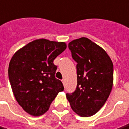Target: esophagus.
Instances as JSON below:
<instances>
[{
	"label": "esophagus",
	"mask_w": 129,
	"mask_h": 129,
	"mask_svg": "<svg viewBox=\"0 0 129 129\" xmlns=\"http://www.w3.org/2000/svg\"><path fill=\"white\" fill-rule=\"evenodd\" d=\"M62 82L63 85H64V86H65V80L62 79Z\"/></svg>",
	"instance_id": "1"
}]
</instances>
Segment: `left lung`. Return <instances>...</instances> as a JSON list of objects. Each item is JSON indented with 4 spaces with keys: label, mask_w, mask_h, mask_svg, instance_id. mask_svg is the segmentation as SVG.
<instances>
[{
    "label": "left lung",
    "mask_w": 129,
    "mask_h": 129,
    "mask_svg": "<svg viewBox=\"0 0 129 129\" xmlns=\"http://www.w3.org/2000/svg\"><path fill=\"white\" fill-rule=\"evenodd\" d=\"M77 62V86L67 93L72 110L81 117L93 116L101 109L113 86V63L106 51L86 37L69 43Z\"/></svg>",
    "instance_id": "left-lung-1"
}]
</instances>
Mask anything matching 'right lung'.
I'll return each mask as SVG.
<instances>
[{"label":"right lung","mask_w":129,"mask_h":129,"mask_svg":"<svg viewBox=\"0 0 129 129\" xmlns=\"http://www.w3.org/2000/svg\"><path fill=\"white\" fill-rule=\"evenodd\" d=\"M67 48L64 42L34 40L16 52L9 64L8 76L16 100L26 113L43 115L58 93L64 90L55 78L53 63Z\"/></svg>","instance_id":"obj_1"}]
</instances>
